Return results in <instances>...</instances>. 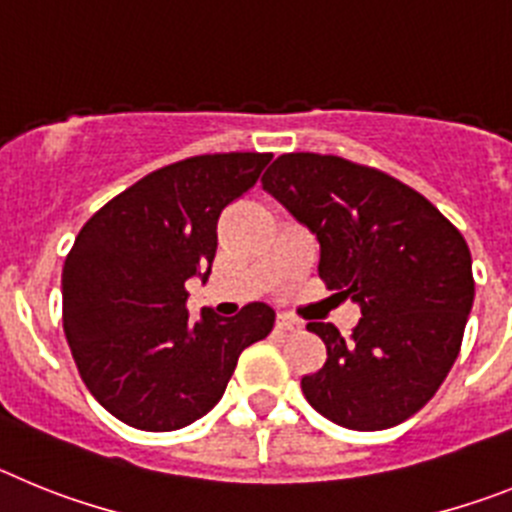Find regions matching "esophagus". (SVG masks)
Segmentation results:
<instances>
[{
  "instance_id": "34e87169",
  "label": "esophagus",
  "mask_w": 512,
  "mask_h": 512,
  "mask_svg": "<svg viewBox=\"0 0 512 512\" xmlns=\"http://www.w3.org/2000/svg\"><path fill=\"white\" fill-rule=\"evenodd\" d=\"M277 330H282V333H297V330H302V323L295 318H289V315H279Z\"/></svg>"
}]
</instances>
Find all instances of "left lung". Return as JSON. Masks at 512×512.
<instances>
[{"mask_svg":"<svg viewBox=\"0 0 512 512\" xmlns=\"http://www.w3.org/2000/svg\"><path fill=\"white\" fill-rule=\"evenodd\" d=\"M261 184L315 233L328 289L361 307L348 338L307 323L328 351L302 377L307 402L351 431L408 420L459 356L474 302L464 235L408 184L341 156L284 153Z\"/></svg>","mask_w":512,"mask_h":512,"instance_id":"left-lung-1","label":"left lung"}]
</instances>
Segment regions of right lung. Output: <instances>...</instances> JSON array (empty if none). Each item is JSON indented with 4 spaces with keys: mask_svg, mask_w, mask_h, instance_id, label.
Masks as SVG:
<instances>
[{
    "mask_svg": "<svg viewBox=\"0 0 512 512\" xmlns=\"http://www.w3.org/2000/svg\"><path fill=\"white\" fill-rule=\"evenodd\" d=\"M271 153L176 161L120 192L76 235L61 274L63 330L107 413L140 431H176L215 408L238 356L274 328L251 302L235 318H189L184 282L210 277L217 220Z\"/></svg>",
    "mask_w": 512,
    "mask_h": 512,
    "instance_id": "obj_1",
    "label": "right lung"
}]
</instances>
